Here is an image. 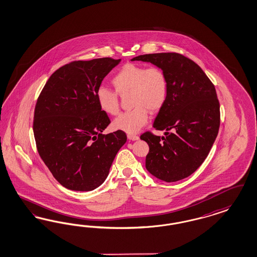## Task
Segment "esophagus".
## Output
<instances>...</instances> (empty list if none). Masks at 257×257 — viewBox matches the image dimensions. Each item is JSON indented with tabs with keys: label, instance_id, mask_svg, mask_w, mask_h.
Segmentation results:
<instances>
[{
	"label": "esophagus",
	"instance_id": "obj_1",
	"mask_svg": "<svg viewBox=\"0 0 257 257\" xmlns=\"http://www.w3.org/2000/svg\"><path fill=\"white\" fill-rule=\"evenodd\" d=\"M127 138H128L130 141H137V140L140 139L139 136L134 135V134H128V135H127Z\"/></svg>",
	"mask_w": 257,
	"mask_h": 257
}]
</instances>
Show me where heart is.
I'll use <instances>...</instances> for the list:
<instances>
[{
	"mask_svg": "<svg viewBox=\"0 0 257 257\" xmlns=\"http://www.w3.org/2000/svg\"><path fill=\"white\" fill-rule=\"evenodd\" d=\"M115 91L105 86L96 92L97 104L107 115L119 113L120 96L130 95L132 110L116 117L113 125L115 129L128 133L138 132L148 121V110L154 113L164 105L168 97V79L164 71L158 66H143L126 63L112 78Z\"/></svg>",
	"mask_w": 257,
	"mask_h": 257,
	"instance_id": "b5f03b06",
	"label": "heart"
}]
</instances>
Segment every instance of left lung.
I'll list each match as a JSON object with an SVG mask.
<instances>
[{
	"label": "left lung",
	"mask_w": 257,
	"mask_h": 257,
	"mask_svg": "<svg viewBox=\"0 0 257 257\" xmlns=\"http://www.w3.org/2000/svg\"><path fill=\"white\" fill-rule=\"evenodd\" d=\"M132 61L151 62L168 79V97L153 124L156 130H165V137L150 131L141 136L149 145L146 169L166 182L188 177L203 163L218 134L220 105L214 85L181 54H145Z\"/></svg>",
	"instance_id": "1"
}]
</instances>
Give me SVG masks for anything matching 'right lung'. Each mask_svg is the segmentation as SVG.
<instances>
[{
    "instance_id": "right-lung-1",
    "label": "right lung",
    "mask_w": 257,
    "mask_h": 257,
    "mask_svg": "<svg viewBox=\"0 0 257 257\" xmlns=\"http://www.w3.org/2000/svg\"><path fill=\"white\" fill-rule=\"evenodd\" d=\"M120 60L74 61L55 71L37 99L33 132L37 150L56 180L73 191L103 183L127 141L121 130L103 135L111 122L96 92Z\"/></svg>"
}]
</instances>
